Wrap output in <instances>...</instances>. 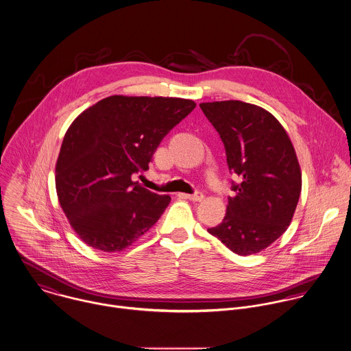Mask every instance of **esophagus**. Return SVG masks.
<instances>
[{"label": "esophagus", "mask_w": 351, "mask_h": 351, "mask_svg": "<svg viewBox=\"0 0 351 351\" xmlns=\"http://www.w3.org/2000/svg\"><path fill=\"white\" fill-rule=\"evenodd\" d=\"M184 197H187V199H190V200H193V202H202L203 200V197H204V195L202 194V193H196V194H183Z\"/></svg>", "instance_id": "1"}]
</instances>
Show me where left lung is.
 I'll return each mask as SVG.
<instances>
[{"label": "left lung", "instance_id": "8db88e82", "mask_svg": "<svg viewBox=\"0 0 351 351\" xmlns=\"http://www.w3.org/2000/svg\"><path fill=\"white\" fill-rule=\"evenodd\" d=\"M219 133L234 184L223 221L208 229L238 256L260 253L281 237L296 210L302 171L292 141L268 110L242 101L203 102Z\"/></svg>", "mask_w": 351, "mask_h": 351}]
</instances>
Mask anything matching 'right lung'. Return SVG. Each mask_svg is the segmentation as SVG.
Listing matches in <instances>:
<instances>
[{"instance_id": "add662e5", "label": "right lung", "mask_w": 351, "mask_h": 351, "mask_svg": "<svg viewBox=\"0 0 351 351\" xmlns=\"http://www.w3.org/2000/svg\"><path fill=\"white\" fill-rule=\"evenodd\" d=\"M195 106L184 98L112 95L73 121L55 184L60 207L84 243L121 252L156 223L171 196L151 193L132 175L149 168L162 137Z\"/></svg>"}]
</instances>
